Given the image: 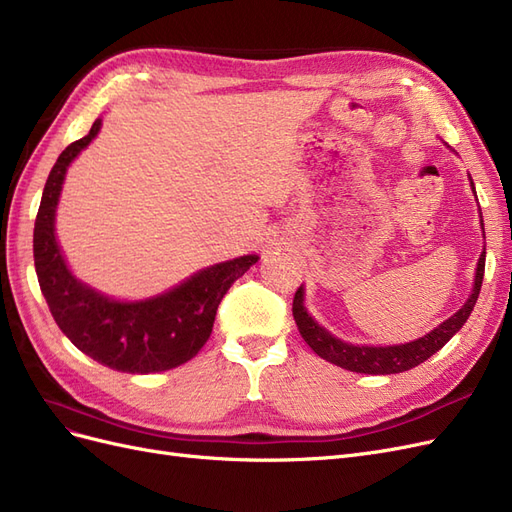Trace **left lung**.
<instances>
[{"instance_id": "8db88e82", "label": "left lung", "mask_w": 512, "mask_h": 512, "mask_svg": "<svg viewBox=\"0 0 512 512\" xmlns=\"http://www.w3.org/2000/svg\"><path fill=\"white\" fill-rule=\"evenodd\" d=\"M474 190V183H472ZM476 194V192H474ZM483 275H485V252L480 254L478 265H476V280H474V290L470 294V299L466 301L455 316L442 322L438 329H433L425 337L416 339V342L410 344H401V346H354L346 344L342 339L333 337L329 331H324L318 322L312 320L305 312L303 307V286L294 292L292 299V316L297 320V327L301 337L309 344L318 356L327 359L329 363H335L337 367H344L350 371H356V374H399V371H408L416 365L425 363L433 352H438L448 339H451L466 322L472 314V309L476 305L480 286H483Z\"/></svg>"}]
</instances>
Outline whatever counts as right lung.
I'll return each mask as SVG.
<instances>
[{
  "label": "right lung",
  "mask_w": 512,
  "mask_h": 512,
  "mask_svg": "<svg viewBox=\"0 0 512 512\" xmlns=\"http://www.w3.org/2000/svg\"><path fill=\"white\" fill-rule=\"evenodd\" d=\"M98 130L100 119L61 151L46 179L34 226L38 282L57 327L81 352L117 371L156 374L190 361L205 346L224 294L258 256L220 262L156 299L136 303L113 301L74 280L55 239V207L70 162Z\"/></svg>",
  "instance_id": "right-lung-1"
}]
</instances>
